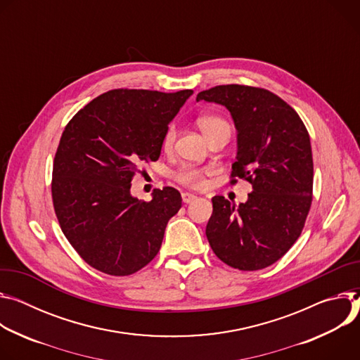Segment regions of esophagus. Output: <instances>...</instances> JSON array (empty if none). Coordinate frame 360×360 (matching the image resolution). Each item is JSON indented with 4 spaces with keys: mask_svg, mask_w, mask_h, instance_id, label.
Masks as SVG:
<instances>
[{
    "mask_svg": "<svg viewBox=\"0 0 360 360\" xmlns=\"http://www.w3.org/2000/svg\"><path fill=\"white\" fill-rule=\"evenodd\" d=\"M181 198H183V203L188 205V203H191V202L195 200L197 195H194V194H191V193H183V194H181Z\"/></svg>",
    "mask_w": 360,
    "mask_h": 360,
    "instance_id": "34e87169",
    "label": "esophagus"
}]
</instances>
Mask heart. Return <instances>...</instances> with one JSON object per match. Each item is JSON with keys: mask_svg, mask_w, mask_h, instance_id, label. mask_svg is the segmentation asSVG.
<instances>
[{"mask_svg": "<svg viewBox=\"0 0 360 360\" xmlns=\"http://www.w3.org/2000/svg\"><path fill=\"white\" fill-rule=\"evenodd\" d=\"M197 126L206 136L207 140L214 137L221 131H230V126L226 120L217 114H202L197 117ZM176 139V127L170 124L162 139L163 150H170ZM213 173L212 167H197V166H183L179 169L173 177L177 183L188 188H203L206 186V176Z\"/></svg>", "mask_w": 360, "mask_h": 360, "instance_id": "b5f03b06", "label": "heart"}]
</instances>
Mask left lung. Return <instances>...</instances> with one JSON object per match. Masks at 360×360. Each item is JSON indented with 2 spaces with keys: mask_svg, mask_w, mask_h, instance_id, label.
I'll return each mask as SVG.
<instances>
[{
  "mask_svg": "<svg viewBox=\"0 0 360 360\" xmlns=\"http://www.w3.org/2000/svg\"><path fill=\"white\" fill-rule=\"evenodd\" d=\"M224 105L237 129V155L230 183L253 187L237 207L223 195L212 198L206 236L214 255L238 270H260L299 238L311 205L313 158L299 114L269 90L242 84L216 86L197 94Z\"/></svg>",
  "mask_w": 360,
  "mask_h": 360,
  "instance_id": "1",
  "label": "left lung"
}]
</instances>
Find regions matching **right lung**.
Here are the masks:
<instances>
[{"instance_id":"right-lung-1","label":"right lung","mask_w":360,"mask_h":360,"mask_svg":"<svg viewBox=\"0 0 360 360\" xmlns=\"http://www.w3.org/2000/svg\"><path fill=\"white\" fill-rule=\"evenodd\" d=\"M191 94L110 90L65 126L53 165V205L67 240L91 267L129 276L158 253L181 195L165 187L140 202L130 194L131 180L144 162L158 160L169 123Z\"/></svg>"}]
</instances>
